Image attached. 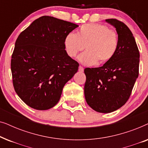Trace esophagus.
<instances>
[{
    "label": "esophagus",
    "mask_w": 148,
    "mask_h": 148,
    "mask_svg": "<svg viewBox=\"0 0 148 148\" xmlns=\"http://www.w3.org/2000/svg\"><path fill=\"white\" fill-rule=\"evenodd\" d=\"M84 67H83V66H79V71L83 72V71H84Z\"/></svg>",
    "instance_id": "obj_1"
}]
</instances>
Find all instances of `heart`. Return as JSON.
Instances as JSON below:
<instances>
[{
	"label": "heart",
	"mask_w": 148,
	"mask_h": 148,
	"mask_svg": "<svg viewBox=\"0 0 148 148\" xmlns=\"http://www.w3.org/2000/svg\"><path fill=\"white\" fill-rule=\"evenodd\" d=\"M86 50L78 57L85 65H93L96 62L104 63L114 55L118 46V36L114 30L100 23L83 25L77 34L69 33L64 39L66 53L75 57L78 52Z\"/></svg>",
	"instance_id": "obj_1"
}]
</instances>
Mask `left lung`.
Here are the masks:
<instances>
[{
	"label": "left lung",
	"mask_w": 148,
	"mask_h": 148,
	"mask_svg": "<svg viewBox=\"0 0 148 148\" xmlns=\"http://www.w3.org/2000/svg\"><path fill=\"white\" fill-rule=\"evenodd\" d=\"M106 21L116 28V51L103 66L84 69L86 102L93 110L102 113L112 112L127 102L138 77L139 65V52L131 30L116 19Z\"/></svg>",
	"instance_id": "obj_1"
}]
</instances>
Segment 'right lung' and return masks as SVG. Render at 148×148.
<instances>
[{
    "label": "right lung",
    "instance_id": "right-lung-1",
    "mask_svg": "<svg viewBox=\"0 0 148 148\" xmlns=\"http://www.w3.org/2000/svg\"><path fill=\"white\" fill-rule=\"evenodd\" d=\"M78 25L50 16L36 19L15 42L11 69L15 91L27 106L48 110L57 104L64 85L77 72L64 39Z\"/></svg>",
    "mask_w": 148,
    "mask_h": 148
}]
</instances>
